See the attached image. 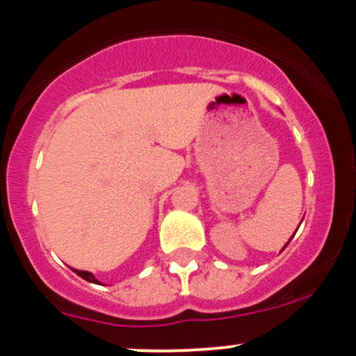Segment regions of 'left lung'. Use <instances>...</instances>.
Here are the masks:
<instances>
[{
	"label": "left lung",
	"mask_w": 356,
	"mask_h": 356,
	"mask_svg": "<svg viewBox=\"0 0 356 356\" xmlns=\"http://www.w3.org/2000/svg\"><path fill=\"white\" fill-rule=\"evenodd\" d=\"M289 243H290V241H289ZM289 243H286V244H289ZM286 244H285V246H286Z\"/></svg>",
	"instance_id": "8db88e82"
}]
</instances>
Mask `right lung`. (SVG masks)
Returning <instances> with one entry per match:
<instances>
[{"label": "right lung", "mask_w": 356, "mask_h": 356, "mask_svg": "<svg viewBox=\"0 0 356 356\" xmlns=\"http://www.w3.org/2000/svg\"><path fill=\"white\" fill-rule=\"evenodd\" d=\"M74 271L79 275V277L85 278L86 282H91V284H100V282H98L97 278L93 277V273H90V271H83V270H74Z\"/></svg>", "instance_id": "right-lung-1"}]
</instances>
